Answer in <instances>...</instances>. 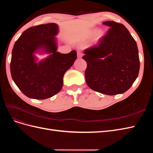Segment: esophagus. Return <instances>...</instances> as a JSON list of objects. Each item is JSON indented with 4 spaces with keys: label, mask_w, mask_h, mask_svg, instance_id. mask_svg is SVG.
I'll list each match as a JSON object with an SVG mask.
<instances>
[{
    "label": "esophagus",
    "mask_w": 153,
    "mask_h": 153,
    "mask_svg": "<svg viewBox=\"0 0 153 153\" xmlns=\"http://www.w3.org/2000/svg\"><path fill=\"white\" fill-rule=\"evenodd\" d=\"M82 55H83V53L82 52H79V51H78V52H77V57H78V58L82 57Z\"/></svg>",
    "instance_id": "esophagus-1"
}]
</instances>
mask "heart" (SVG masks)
<instances>
[{"label": "heart", "instance_id": "1", "mask_svg": "<svg viewBox=\"0 0 153 153\" xmlns=\"http://www.w3.org/2000/svg\"><path fill=\"white\" fill-rule=\"evenodd\" d=\"M96 32V30H92V35L95 34ZM103 32L101 31V30H99L98 32H97V35L98 36V37H101V36H103Z\"/></svg>", "mask_w": 153, "mask_h": 153}]
</instances>
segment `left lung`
<instances>
[{
	"label": "left lung",
	"mask_w": 153,
	"mask_h": 153,
	"mask_svg": "<svg viewBox=\"0 0 153 153\" xmlns=\"http://www.w3.org/2000/svg\"><path fill=\"white\" fill-rule=\"evenodd\" d=\"M109 29L96 45L84 50L85 81L91 89L106 95L123 94L138 75L140 60L135 40L124 25L104 22Z\"/></svg>",
	"instance_id": "8db88e82"
}]
</instances>
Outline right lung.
<instances>
[{
	"label": "right lung",
	"mask_w": 153,
	"mask_h": 153,
	"mask_svg": "<svg viewBox=\"0 0 153 153\" xmlns=\"http://www.w3.org/2000/svg\"><path fill=\"white\" fill-rule=\"evenodd\" d=\"M56 24H42L25 30L12 50L10 70L15 84L26 96L44 100L57 94L63 85V76L76 59V52L66 54L57 52ZM50 53L38 63L34 53Z\"/></svg>",
	"instance_id": "right-lung-1"
}]
</instances>
